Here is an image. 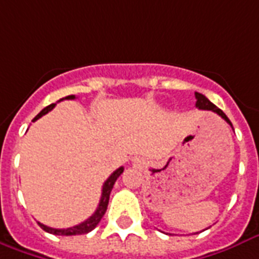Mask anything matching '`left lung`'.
I'll list each match as a JSON object with an SVG mask.
<instances>
[{
  "mask_svg": "<svg viewBox=\"0 0 259 259\" xmlns=\"http://www.w3.org/2000/svg\"><path fill=\"white\" fill-rule=\"evenodd\" d=\"M194 96H196V100H197V101H196V107H197L198 109H202V111L215 112V113H218L220 117H223V119L226 120V121H227V123L232 127V123L230 121V119H228L227 116H226V113H224L222 109H219V108L216 107V105H213V104H212V102L209 101V100H208V98H206L204 94L197 93V92H196V93H194ZM232 130H234V128H232ZM196 234H197V232H196Z\"/></svg>",
  "mask_w": 259,
  "mask_h": 259,
  "instance_id": "obj_1",
  "label": "left lung"
}]
</instances>
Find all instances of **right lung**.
<instances>
[{
    "label": "right lung",
    "mask_w": 259,
    "mask_h": 259,
    "mask_svg": "<svg viewBox=\"0 0 259 259\" xmlns=\"http://www.w3.org/2000/svg\"><path fill=\"white\" fill-rule=\"evenodd\" d=\"M74 98H75V96H67V97L62 98V100H74ZM55 105H57V104H51V105H48V107L44 108L43 111L40 112L39 115L36 116L35 119L32 120V121H36V120L40 119L41 116H44L50 111H53ZM123 171H124V167L121 166V167H119L116 171H113V173L111 174V177L104 182V185H102L101 200H100V204H98L97 209H96V212H94L93 215L90 216L89 219H86L85 222H82L81 224H78V226H74V227H70V228H51V227H47V226H44V224L41 223H37V224H39L40 227L43 228L44 231L50 232V234H54V235L70 236V235H81V234H88V232H90L93 228L97 227V224L101 222L102 216L105 215V212H107V208H108V202H109V194H111L112 192V188H113L116 180L121 176Z\"/></svg>",
    "instance_id": "obj_1"
}]
</instances>
